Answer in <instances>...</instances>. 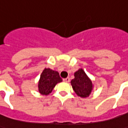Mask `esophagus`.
I'll use <instances>...</instances> for the list:
<instances>
[{
	"mask_svg": "<svg viewBox=\"0 0 128 128\" xmlns=\"http://www.w3.org/2000/svg\"><path fill=\"white\" fill-rule=\"evenodd\" d=\"M63 81H64V82L68 83L69 81H70V78H69V77H67V78H64V79H63Z\"/></svg>",
	"mask_w": 128,
	"mask_h": 128,
	"instance_id": "1",
	"label": "esophagus"
}]
</instances>
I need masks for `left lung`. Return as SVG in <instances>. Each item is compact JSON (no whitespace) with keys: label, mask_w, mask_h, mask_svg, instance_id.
<instances>
[{"label":"left lung","mask_w":128,"mask_h":128,"mask_svg":"<svg viewBox=\"0 0 128 128\" xmlns=\"http://www.w3.org/2000/svg\"><path fill=\"white\" fill-rule=\"evenodd\" d=\"M74 78L71 80L73 90L78 96L87 98L93 90V84L91 79L82 68L78 69L74 74Z\"/></svg>","instance_id":"1"}]
</instances>
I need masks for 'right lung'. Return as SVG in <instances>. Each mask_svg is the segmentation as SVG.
Returning a JSON list of instances; mask_svg holds the SVG:
<instances>
[{"label":"right lung","instance_id":"add662e5","mask_svg":"<svg viewBox=\"0 0 128 128\" xmlns=\"http://www.w3.org/2000/svg\"><path fill=\"white\" fill-rule=\"evenodd\" d=\"M62 81V79L58 72L50 68H45L40 74L38 81V91L42 95H48L52 92L57 83Z\"/></svg>","mask_w":128,"mask_h":128}]
</instances>
